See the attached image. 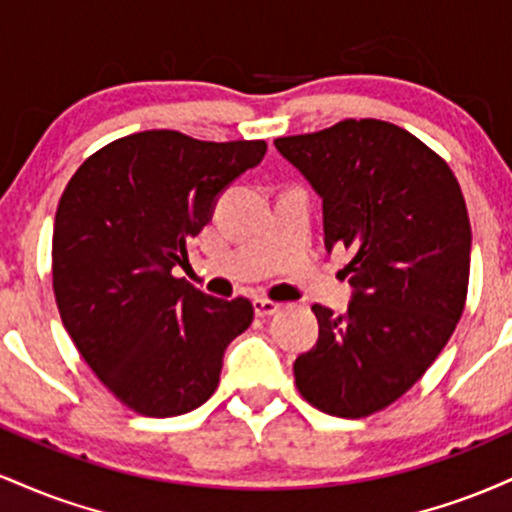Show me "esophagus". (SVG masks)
Masks as SVG:
<instances>
[{
    "mask_svg": "<svg viewBox=\"0 0 512 512\" xmlns=\"http://www.w3.org/2000/svg\"><path fill=\"white\" fill-rule=\"evenodd\" d=\"M252 305H255L257 317H269V315L279 313V310H281V303L269 301V298H255V301H252Z\"/></svg>",
    "mask_w": 512,
    "mask_h": 512,
    "instance_id": "34e87169",
    "label": "esophagus"
}]
</instances>
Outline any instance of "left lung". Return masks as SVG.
Returning <instances> with one entry per match:
<instances>
[{"mask_svg":"<svg viewBox=\"0 0 512 512\" xmlns=\"http://www.w3.org/2000/svg\"><path fill=\"white\" fill-rule=\"evenodd\" d=\"M322 197L327 250H349L344 315L313 305L320 337L293 363L308 404L363 419L409 390L460 322L469 286L467 204L436 151L392 122L342 120L274 139Z\"/></svg>","mask_w":512,"mask_h":512,"instance_id":"left-lung-1","label":"left lung"}]
</instances>
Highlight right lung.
I'll list each match as a JSON object with an SVG mask.
<instances>
[{"label":"right lung","mask_w":512,"mask_h":512,"mask_svg":"<svg viewBox=\"0 0 512 512\" xmlns=\"http://www.w3.org/2000/svg\"><path fill=\"white\" fill-rule=\"evenodd\" d=\"M264 139L202 142L146 129L105 144L64 187L52 291L98 380L142 416H180L219 387L223 351L250 327L248 298L223 301L173 276L228 182Z\"/></svg>","instance_id":"obj_1"}]
</instances>
